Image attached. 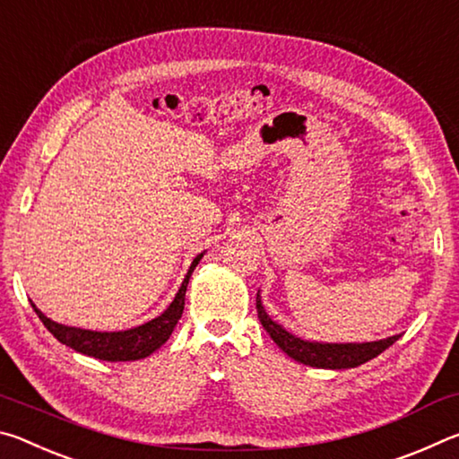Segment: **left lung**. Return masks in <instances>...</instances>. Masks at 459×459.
<instances>
[{
  "instance_id": "1",
  "label": "left lung",
  "mask_w": 459,
  "mask_h": 459,
  "mask_svg": "<svg viewBox=\"0 0 459 459\" xmlns=\"http://www.w3.org/2000/svg\"><path fill=\"white\" fill-rule=\"evenodd\" d=\"M257 314L259 322L267 333L273 338L275 344L301 364L316 368L342 370V368H356L360 364L377 359L380 352H385L388 346H393L399 340L397 336H388L377 342H344V344H333V342H316L298 338L295 333L287 332L281 324H277L273 317L267 314V309L261 304V291L257 293Z\"/></svg>"
}]
</instances>
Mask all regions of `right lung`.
<instances>
[{
  "label": "right lung",
  "mask_w": 459,
  "mask_h": 459,
  "mask_svg": "<svg viewBox=\"0 0 459 459\" xmlns=\"http://www.w3.org/2000/svg\"><path fill=\"white\" fill-rule=\"evenodd\" d=\"M204 257V253H200L194 257L192 265L186 273L184 281L178 290L176 298L172 304H169L164 314H160L153 320L145 322L142 325H135V328L129 330H119V332H97V330H84V328H74V325H65L46 317L40 309L36 307L34 301H30L34 307V312L40 317L42 324L46 325L54 338H56L60 344H65L73 351L92 356V359L107 360V362H127V360H142L147 356L153 354L160 346H164L168 338L172 336L178 320L182 317L184 312V299H186V290H188V281L192 271L196 269L200 259Z\"/></svg>",
  "instance_id": "obj_1"
}]
</instances>
